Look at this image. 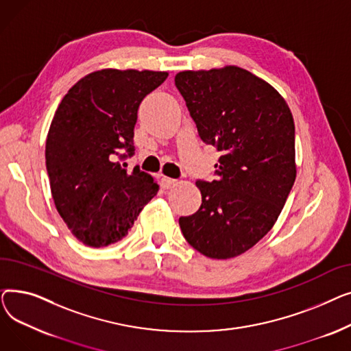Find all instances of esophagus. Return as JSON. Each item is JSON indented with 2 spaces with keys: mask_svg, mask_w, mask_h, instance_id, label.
Returning <instances> with one entry per match:
<instances>
[{
  "mask_svg": "<svg viewBox=\"0 0 351 351\" xmlns=\"http://www.w3.org/2000/svg\"><path fill=\"white\" fill-rule=\"evenodd\" d=\"M176 185H178V180L176 179H172V178H168V176H163L162 178V188L163 189H172Z\"/></svg>",
  "mask_w": 351,
  "mask_h": 351,
  "instance_id": "1",
  "label": "esophagus"
}]
</instances>
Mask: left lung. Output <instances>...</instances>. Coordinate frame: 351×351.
<instances>
[{
	"label": "left lung",
	"mask_w": 351,
	"mask_h": 351,
	"mask_svg": "<svg viewBox=\"0 0 351 351\" xmlns=\"http://www.w3.org/2000/svg\"><path fill=\"white\" fill-rule=\"evenodd\" d=\"M175 84L199 136L217 147V179L196 182L199 210L180 217L188 243L226 261L252 249L278 220L296 179L294 121L269 82L236 65L180 71Z\"/></svg>",
	"instance_id": "left-lung-1"
}]
</instances>
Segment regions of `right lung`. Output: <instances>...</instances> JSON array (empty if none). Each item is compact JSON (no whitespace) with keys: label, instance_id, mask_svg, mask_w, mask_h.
I'll return each instance as SVG.
<instances>
[{"label":"right lung","instance_id":"obj_1","mask_svg":"<svg viewBox=\"0 0 351 351\" xmlns=\"http://www.w3.org/2000/svg\"><path fill=\"white\" fill-rule=\"evenodd\" d=\"M168 75L149 69L94 71L55 110L45 145L51 195L71 233L89 247L119 242L159 191L151 175L138 168L128 172L117 156L121 149L134 154L139 104Z\"/></svg>","mask_w":351,"mask_h":351}]
</instances>
